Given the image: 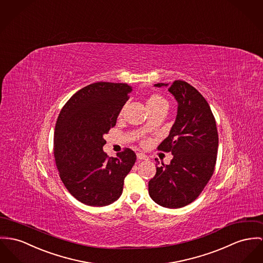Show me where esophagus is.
<instances>
[{"label":"esophagus","mask_w":263,"mask_h":263,"mask_svg":"<svg viewBox=\"0 0 263 263\" xmlns=\"http://www.w3.org/2000/svg\"><path fill=\"white\" fill-rule=\"evenodd\" d=\"M137 159L138 160H147L148 157L143 153H137Z\"/></svg>","instance_id":"obj_1"}]
</instances>
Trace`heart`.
Wrapping results in <instances>:
<instances>
[{"mask_svg":"<svg viewBox=\"0 0 263 263\" xmlns=\"http://www.w3.org/2000/svg\"><path fill=\"white\" fill-rule=\"evenodd\" d=\"M146 103H147V107H148V109L150 111H152L154 109H158V108H168V102H167V100L164 97L158 95V94H153L150 97H148ZM124 111H125V106L122 108L121 111H120V116L123 115ZM145 129L146 130L150 129V126L147 125L145 127Z\"/></svg>","mask_w":263,"mask_h":263,"instance_id":"obj_1","label":"heart"}]
</instances>
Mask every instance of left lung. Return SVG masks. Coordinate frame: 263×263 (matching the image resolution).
Listing matches in <instances>:
<instances>
[{
	"label": "left lung",
	"instance_id": "left-lung-1",
	"mask_svg": "<svg viewBox=\"0 0 263 263\" xmlns=\"http://www.w3.org/2000/svg\"><path fill=\"white\" fill-rule=\"evenodd\" d=\"M169 87L178 103L174 124L158 149L171 152L165 165L156 160V174L149 181V195L166 208H180L194 201L210 180L216 163L218 133L210 106L202 95L186 82L158 83Z\"/></svg>",
	"mask_w": 263,
	"mask_h": 263
}]
</instances>
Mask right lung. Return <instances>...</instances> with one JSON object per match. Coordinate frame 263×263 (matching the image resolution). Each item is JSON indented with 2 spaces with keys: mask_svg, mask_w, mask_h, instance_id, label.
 Masks as SVG:
<instances>
[{
  "mask_svg": "<svg viewBox=\"0 0 263 263\" xmlns=\"http://www.w3.org/2000/svg\"><path fill=\"white\" fill-rule=\"evenodd\" d=\"M132 87L97 82L75 93L55 127L54 156L61 180L80 202L106 206L121 196L124 179L136 161L129 148L108 157L104 135L116 125Z\"/></svg>",
  "mask_w": 263,
  "mask_h": 263,
  "instance_id": "add662e5",
  "label": "right lung"
}]
</instances>
